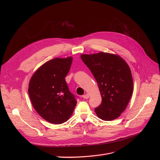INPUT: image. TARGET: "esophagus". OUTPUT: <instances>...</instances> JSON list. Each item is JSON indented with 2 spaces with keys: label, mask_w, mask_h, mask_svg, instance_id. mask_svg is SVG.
<instances>
[{
  "label": "esophagus",
  "mask_w": 160,
  "mask_h": 160,
  "mask_svg": "<svg viewBox=\"0 0 160 160\" xmlns=\"http://www.w3.org/2000/svg\"><path fill=\"white\" fill-rule=\"evenodd\" d=\"M82 97L84 98V99H87V98H89V95H88V94H86V95H83V96H82Z\"/></svg>",
  "instance_id": "1"
}]
</instances>
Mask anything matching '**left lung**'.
Segmentation results:
<instances>
[{
  "mask_svg": "<svg viewBox=\"0 0 160 160\" xmlns=\"http://www.w3.org/2000/svg\"><path fill=\"white\" fill-rule=\"evenodd\" d=\"M81 58L98 85L102 102L95 109L104 121H112L127 108L133 92L130 67L120 56L105 52L82 54Z\"/></svg>",
  "mask_w": 160,
  "mask_h": 160,
  "instance_id": "left-lung-1",
  "label": "left lung"
}]
</instances>
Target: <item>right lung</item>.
Returning <instances> with one entry per match:
<instances>
[{"label": "right lung", "instance_id": "1", "mask_svg": "<svg viewBox=\"0 0 160 160\" xmlns=\"http://www.w3.org/2000/svg\"><path fill=\"white\" fill-rule=\"evenodd\" d=\"M72 58H54L35 72L30 79L28 94L38 114L53 124L66 122L77 105V97L69 91L65 78Z\"/></svg>", "mask_w": 160, "mask_h": 160}]
</instances>
